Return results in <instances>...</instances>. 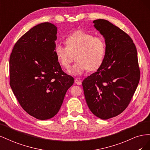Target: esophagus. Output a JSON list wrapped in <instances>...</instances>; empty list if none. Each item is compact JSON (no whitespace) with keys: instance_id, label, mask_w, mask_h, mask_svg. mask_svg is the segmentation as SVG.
<instances>
[{"instance_id":"1","label":"esophagus","mask_w":150,"mask_h":150,"mask_svg":"<svg viewBox=\"0 0 150 150\" xmlns=\"http://www.w3.org/2000/svg\"><path fill=\"white\" fill-rule=\"evenodd\" d=\"M74 82H75V83H76V84H78V85H81V84H82V81L80 80L79 79H78V78L75 79Z\"/></svg>"}]
</instances>
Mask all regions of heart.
<instances>
[{
  "instance_id": "b5f03b06",
  "label": "heart",
  "mask_w": 150,
  "mask_h": 150,
  "mask_svg": "<svg viewBox=\"0 0 150 150\" xmlns=\"http://www.w3.org/2000/svg\"><path fill=\"white\" fill-rule=\"evenodd\" d=\"M66 47L56 44L54 54L61 66L69 67L74 59L76 62L69 70L73 75H80L88 69L96 71L103 64L106 54V44L101 38L83 30H76L64 39Z\"/></svg>"
}]
</instances>
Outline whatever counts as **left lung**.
<instances>
[{"label":"left lung","mask_w":150,"mask_h":150,"mask_svg":"<svg viewBox=\"0 0 150 150\" xmlns=\"http://www.w3.org/2000/svg\"><path fill=\"white\" fill-rule=\"evenodd\" d=\"M105 39L101 67L83 81L90 111L102 120L116 116L128 106L140 78L137 48L123 30L104 19L93 21Z\"/></svg>","instance_id":"left-lung-1"}]
</instances>
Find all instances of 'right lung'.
I'll return each instance as SVG.
<instances>
[{
	"instance_id": "add662e5",
	"label": "right lung",
	"mask_w": 150,
	"mask_h": 150,
	"mask_svg": "<svg viewBox=\"0 0 150 150\" xmlns=\"http://www.w3.org/2000/svg\"><path fill=\"white\" fill-rule=\"evenodd\" d=\"M57 27L44 22L17 40L10 56V86L22 108L40 120L59 111L74 78L64 73L54 54Z\"/></svg>"
}]
</instances>
